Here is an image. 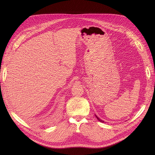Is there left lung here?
Returning a JSON list of instances; mask_svg holds the SVG:
<instances>
[{"label":"left lung","mask_w":155,"mask_h":155,"mask_svg":"<svg viewBox=\"0 0 155 155\" xmlns=\"http://www.w3.org/2000/svg\"><path fill=\"white\" fill-rule=\"evenodd\" d=\"M95 116L96 118H97V119H98V120H99V121H100V122H101V123H105V122H104V121L103 120H101V119L100 118H99V117H97V116L96 115H95Z\"/></svg>","instance_id":"8db88e82"}]
</instances>
